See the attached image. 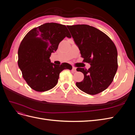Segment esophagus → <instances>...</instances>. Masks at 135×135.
<instances>
[{
	"mask_svg": "<svg viewBox=\"0 0 135 135\" xmlns=\"http://www.w3.org/2000/svg\"><path fill=\"white\" fill-rule=\"evenodd\" d=\"M76 68L75 67H74V66H73V68H72V71H73V72H76Z\"/></svg>",
	"mask_w": 135,
	"mask_h": 135,
	"instance_id": "34e87169",
	"label": "esophagus"
}]
</instances>
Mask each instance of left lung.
Listing matches in <instances>:
<instances>
[{"label":"left lung","instance_id":"obj_1","mask_svg":"<svg viewBox=\"0 0 135 135\" xmlns=\"http://www.w3.org/2000/svg\"><path fill=\"white\" fill-rule=\"evenodd\" d=\"M89 69L78 68L84 79L76 85L81 91L95 95L105 90L112 83L118 69L117 50L104 32L87 25L67 26Z\"/></svg>","mask_w":135,"mask_h":135}]
</instances>
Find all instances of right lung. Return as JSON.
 <instances>
[{
	"mask_svg": "<svg viewBox=\"0 0 135 135\" xmlns=\"http://www.w3.org/2000/svg\"><path fill=\"white\" fill-rule=\"evenodd\" d=\"M66 36L71 38L65 25L46 23L32 28L22 39L18 50V65L23 79L32 89L50 90L57 83L61 71L72 69L68 63L57 65L50 60L52 53L57 50Z\"/></svg>",
	"mask_w": 135,
	"mask_h": 135,
	"instance_id": "obj_1",
	"label": "right lung"
}]
</instances>
